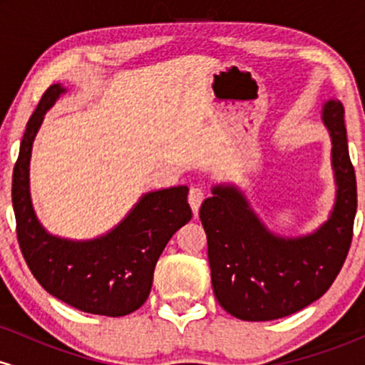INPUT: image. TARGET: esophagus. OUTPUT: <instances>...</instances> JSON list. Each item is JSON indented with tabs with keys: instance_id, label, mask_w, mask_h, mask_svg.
Wrapping results in <instances>:
<instances>
[{
	"instance_id": "esophagus-1",
	"label": "esophagus",
	"mask_w": 365,
	"mask_h": 365,
	"mask_svg": "<svg viewBox=\"0 0 365 365\" xmlns=\"http://www.w3.org/2000/svg\"><path fill=\"white\" fill-rule=\"evenodd\" d=\"M204 190L200 187H192L190 188V192H188V202H190V206H192V211L194 212H197L199 211V207H200V204H202V200H204Z\"/></svg>"
}]
</instances>
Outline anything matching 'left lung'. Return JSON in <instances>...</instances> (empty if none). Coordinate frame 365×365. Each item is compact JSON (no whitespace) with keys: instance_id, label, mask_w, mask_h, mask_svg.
Returning <instances> with one entry per match:
<instances>
[{"instance_id":"1","label":"left lung","mask_w":365,"mask_h":365,"mask_svg":"<svg viewBox=\"0 0 365 365\" xmlns=\"http://www.w3.org/2000/svg\"><path fill=\"white\" fill-rule=\"evenodd\" d=\"M333 140L336 206L314 235L279 238L267 232L235 188L216 187L200 206L212 290L221 307L244 321H273L302 311L336 279L350 250L357 180L349 156L345 108L324 104Z\"/></svg>"}]
</instances>
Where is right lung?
<instances>
[{
  "label": "right lung",
  "mask_w": 365,
  "mask_h": 365,
  "mask_svg": "<svg viewBox=\"0 0 365 365\" xmlns=\"http://www.w3.org/2000/svg\"><path fill=\"white\" fill-rule=\"evenodd\" d=\"M65 91L49 86L25 128L14 168L16 238L25 262L46 292L82 312L127 316L148 300L154 267L178 228L192 220L185 185L142 197L118 228L92 242H68L44 232L29 194L32 142L44 113Z\"/></svg>",
  "instance_id": "right-lung-1"
}]
</instances>
